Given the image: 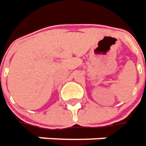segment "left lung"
<instances>
[{
  "instance_id": "left-lung-1",
  "label": "left lung",
  "mask_w": 146,
  "mask_h": 146,
  "mask_svg": "<svg viewBox=\"0 0 146 146\" xmlns=\"http://www.w3.org/2000/svg\"><path fill=\"white\" fill-rule=\"evenodd\" d=\"M145 68H146V67H145ZM145 84H146V78H145Z\"/></svg>"
}]
</instances>
